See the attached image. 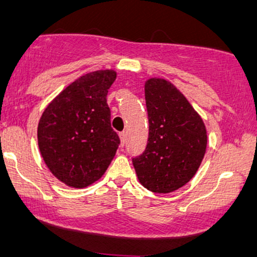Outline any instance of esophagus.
Masks as SVG:
<instances>
[{"mask_svg": "<svg viewBox=\"0 0 257 257\" xmlns=\"http://www.w3.org/2000/svg\"><path fill=\"white\" fill-rule=\"evenodd\" d=\"M119 137H120V145L123 147V145L126 144V141H127V136H126L125 132H120Z\"/></svg>", "mask_w": 257, "mask_h": 257, "instance_id": "34e87169", "label": "esophagus"}]
</instances>
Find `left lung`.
Returning <instances> with one entry per match:
<instances>
[{
    "instance_id": "8db88e82",
    "label": "left lung",
    "mask_w": 257,
    "mask_h": 257,
    "mask_svg": "<svg viewBox=\"0 0 257 257\" xmlns=\"http://www.w3.org/2000/svg\"><path fill=\"white\" fill-rule=\"evenodd\" d=\"M149 138L143 155L132 160L141 185L155 193H172L198 172L207 147L204 120L172 82L145 81Z\"/></svg>"
}]
</instances>
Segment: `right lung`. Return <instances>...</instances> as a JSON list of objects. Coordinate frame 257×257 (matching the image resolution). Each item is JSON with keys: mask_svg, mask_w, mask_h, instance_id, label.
I'll list each match as a JSON object with an SVG mask.
<instances>
[{"mask_svg": "<svg viewBox=\"0 0 257 257\" xmlns=\"http://www.w3.org/2000/svg\"><path fill=\"white\" fill-rule=\"evenodd\" d=\"M112 69L88 72L71 82L46 106L38 122V147L52 175L72 188L101 179L120 139L110 127L107 93Z\"/></svg>", "mask_w": 257, "mask_h": 257, "instance_id": "1", "label": "right lung"}]
</instances>
